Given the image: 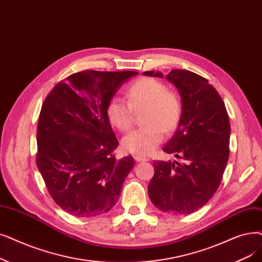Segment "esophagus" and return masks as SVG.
Listing matches in <instances>:
<instances>
[{
    "label": "esophagus",
    "instance_id": "1",
    "mask_svg": "<svg viewBox=\"0 0 262 262\" xmlns=\"http://www.w3.org/2000/svg\"><path fill=\"white\" fill-rule=\"evenodd\" d=\"M134 158H135V161H136V162H147V161H149V159H147L146 157L139 156V155H135V156H134Z\"/></svg>",
    "mask_w": 262,
    "mask_h": 262
}]
</instances>
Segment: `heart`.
<instances>
[{"label":"heart","instance_id":"1","mask_svg":"<svg viewBox=\"0 0 262 262\" xmlns=\"http://www.w3.org/2000/svg\"><path fill=\"white\" fill-rule=\"evenodd\" d=\"M127 105L119 97H112L105 112L109 123L121 132H126L133 123V111L145 109L143 128L135 129L122 139L123 149L135 155L153 153L163 141V132H173L182 116L181 99L167 85L154 78H140L126 91Z\"/></svg>","mask_w":262,"mask_h":262}]
</instances>
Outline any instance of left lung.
<instances>
[{
	"label": "left lung",
	"instance_id": "1",
	"mask_svg": "<svg viewBox=\"0 0 262 262\" xmlns=\"http://www.w3.org/2000/svg\"><path fill=\"white\" fill-rule=\"evenodd\" d=\"M143 75L164 78L154 71ZM165 77L179 91L182 116L163 151L183 162H154L147 191L158 210L190 214L202 208L221 184L229 158L230 122L222 97L206 78L184 70H172Z\"/></svg>",
	"mask_w": 262,
	"mask_h": 262
}]
</instances>
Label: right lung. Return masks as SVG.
<instances>
[{
	"label": "right lung",
	"instance_id": "1",
	"mask_svg": "<svg viewBox=\"0 0 262 262\" xmlns=\"http://www.w3.org/2000/svg\"><path fill=\"white\" fill-rule=\"evenodd\" d=\"M137 72L76 73L45 99L37 125L36 164L54 202L79 217H92L117 203L133 156L117 159L119 144L106 105Z\"/></svg>",
	"mask_w": 262,
	"mask_h": 262
}]
</instances>
